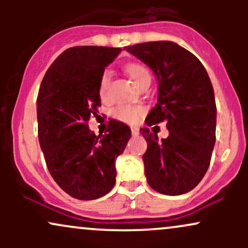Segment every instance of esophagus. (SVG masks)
Listing matches in <instances>:
<instances>
[{
	"mask_svg": "<svg viewBox=\"0 0 248 248\" xmlns=\"http://www.w3.org/2000/svg\"><path fill=\"white\" fill-rule=\"evenodd\" d=\"M132 134H133V136H138L139 135V129H138V128L132 127Z\"/></svg>",
	"mask_w": 248,
	"mask_h": 248,
	"instance_id": "obj_1",
	"label": "esophagus"
}]
</instances>
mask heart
I'll list each match as a JSON object with an SVG mask.
<instances>
[{"label":"heart","mask_w":248,"mask_h":248,"mask_svg":"<svg viewBox=\"0 0 248 248\" xmlns=\"http://www.w3.org/2000/svg\"><path fill=\"white\" fill-rule=\"evenodd\" d=\"M127 73L129 75L134 84L136 86H140L143 81L150 80V73L146 66L141 64H129L127 66ZM110 78H112V72L106 70L101 75L100 81H99V95L101 99H105L108 94L109 90ZM143 109L140 106H132V105H119L113 109V116L118 120L128 122V124H134L140 118Z\"/></svg>","instance_id":"b5f03b06"}]
</instances>
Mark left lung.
I'll return each instance as SVG.
<instances>
[{"label":"left lung","instance_id":"obj_1","mask_svg":"<svg viewBox=\"0 0 248 248\" xmlns=\"http://www.w3.org/2000/svg\"><path fill=\"white\" fill-rule=\"evenodd\" d=\"M124 50L149 66L157 79V104L146 124L164 121L169 130L167 139L158 140L156 132L140 129L148 144L142 156L148 184L168 196L191 191L209 169L216 143L217 107L205 67L190 51L169 41Z\"/></svg>","mask_w":248,"mask_h":248}]
</instances>
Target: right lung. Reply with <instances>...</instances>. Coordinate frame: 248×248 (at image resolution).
Listing matches in <instances>:
<instances>
[{
    "label": "right lung",
    "mask_w": 248,
    "mask_h": 248,
    "mask_svg": "<svg viewBox=\"0 0 248 248\" xmlns=\"http://www.w3.org/2000/svg\"><path fill=\"white\" fill-rule=\"evenodd\" d=\"M120 52V47H70L51 64L39 87L38 139L47 169L65 192L80 201L113 189L115 161L132 136L120 121H109L102 136L87 124L101 106V75Z\"/></svg>",
    "instance_id": "right-lung-1"
}]
</instances>
